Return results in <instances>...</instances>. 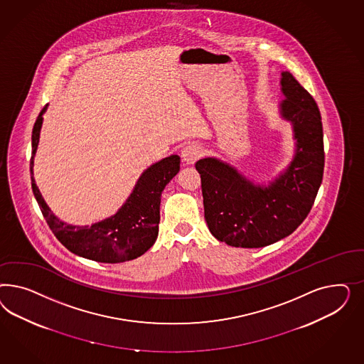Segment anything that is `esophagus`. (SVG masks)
Returning <instances> with one entry per match:
<instances>
[{"mask_svg": "<svg viewBox=\"0 0 364 364\" xmlns=\"http://www.w3.org/2000/svg\"><path fill=\"white\" fill-rule=\"evenodd\" d=\"M203 156V148L198 144H188L181 151V157L186 164H193L196 160Z\"/></svg>", "mask_w": 364, "mask_h": 364, "instance_id": "34e87169", "label": "esophagus"}]
</instances>
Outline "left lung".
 <instances>
[{"instance_id": "left-lung-1", "label": "left lung", "mask_w": 364, "mask_h": 364, "mask_svg": "<svg viewBox=\"0 0 364 364\" xmlns=\"http://www.w3.org/2000/svg\"><path fill=\"white\" fill-rule=\"evenodd\" d=\"M279 104L292 124L295 154L268 186L255 184L228 163L205 157L196 163L210 233L232 247L260 248L284 239L304 221L324 171L323 125L316 101L289 72H282Z\"/></svg>"}]
</instances>
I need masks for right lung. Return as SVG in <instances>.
<instances>
[{"label": "right lung", "mask_w": 364, "mask_h": 364, "mask_svg": "<svg viewBox=\"0 0 364 364\" xmlns=\"http://www.w3.org/2000/svg\"><path fill=\"white\" fill-rule=\"evenodd\" d=\"M46 108L48 105H45L34 122L31 175L34 198L49 228L70 252L100 263H122L145 254L157 239L161 192L180 171V157L172 154L145 169L131 196L113 216L90 227L66 224L52 213L34 181L33 159Z\"/></svg>", "instance_id": "obj_1"}]
</instances>
